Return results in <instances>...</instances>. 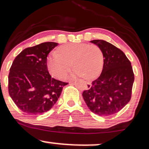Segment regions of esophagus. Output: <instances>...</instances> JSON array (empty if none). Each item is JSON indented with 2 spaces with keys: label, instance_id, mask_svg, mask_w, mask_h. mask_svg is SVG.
Masks as SVG:
<instances>
[{
  "label": "esophagus",
  "instance_id": "1",
  "mask_svg": "<svg viewBox=\"0 0 149 149\" xmlns=\"http://www.w3.org/2000/svg\"><path fill=\"white\" fill-rule=\"evenodd\" d=\"M72 81H73V80L70 81H69V83H71V82H72ZM86 84H87V85H86V88H87L88 89H89L91 87V83H87Z\"/></svg>",
  "mask_w": 149,
  "mask_h": 149
}]
</instances>
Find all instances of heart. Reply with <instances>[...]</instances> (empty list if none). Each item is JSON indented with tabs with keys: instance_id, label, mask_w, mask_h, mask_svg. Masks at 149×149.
I'll return each mask as SVG.
<instances>
[{
	"instance_id": "heart-1",
	"label": "heart",
	"mask_w": 149,
	"mask_h": 149,
	"mask_svg": "<svg viewBox=\"0 0 149 149\" xmlns=\"http://www.w3.org/2000/svg\"><path fill=\"white\" fill-rule=\"evenodd\" d=\"M59 53H52L48 58L49 72L56 78H63L72 68L74 74L82 75L85 79L95 77L101 72L103 54L98 46L86 43H75L63 46Z\"/></svg>"
}]
</instances>
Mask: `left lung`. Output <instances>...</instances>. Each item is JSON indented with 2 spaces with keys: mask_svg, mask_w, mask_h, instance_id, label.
Segmentation results:
<instances>
[{
  "mask_svg": "<svg viewBox=\"0 0 149 149\" xmlns=\"http://www.w3.org/2000/svg\"><path fill=\"white\" fill-rule=\"evenodd\" d=\"M104 58L102 73L82 93L88 107L99 116L118 113L131 99L134 74L131 63L122 51L102 40H94Z\"/></svg>",
  "mask_w": 149,
  "mask_h": 149,
  "instance_id": "1",
  "label": "left lung"
}]
</instances>
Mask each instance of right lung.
Returning a JSON list of instances; mask_svg holds the SVG:
<instances>
[{"mask_svg": "<svg viewBox=\"0 0 149 149\" xmlns=\"http://www.w3.org/2000/svg\"><path fill=\"white\" fill-rule=\"evenodd\" d=\"M57 43L43 42L22 51L10 68L9 93L17 107L27 114L38 116L53 107L68 84L51 77L47 56Z\"/></svg>", "mask_w": 149, "mask_h": 149, "instance_id": "obj_1", "label": "right lung"}]
</instances>
